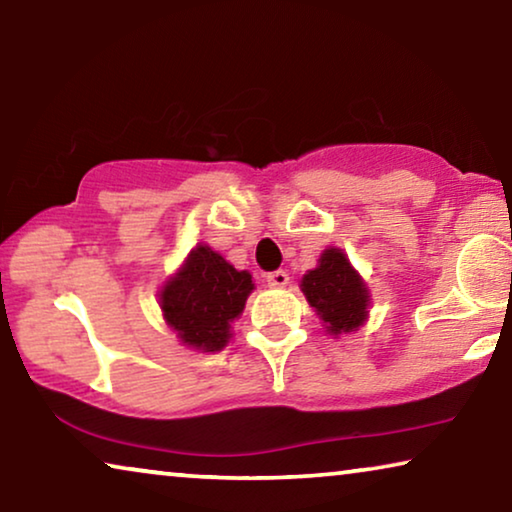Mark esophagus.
Listing matches in <instances>:
<instances>
[{"label": "esophagus", "instance_id": "esophagus-1", "mask_svg": "<svg viewBox=\"0 0 512 512\" xmlns=\"http://www.w3.org/2000/svg\"><path fill=\"white\" fill-rule=\"evenodd\" d=\"M266 282H269V287H285L287 282H289V276H287V271H282V269H278V271H271V273H266Z\"/></svg>", "mask_w": 512, "mask_h": 512}]
</instances>
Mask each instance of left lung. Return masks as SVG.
I'll use <instances>...</instances> for the list:
<instances>
[{
	"label": "left lung",
	"instance_id": "1",
	"mask_svg": "<svg viewBox=\"0 0 512 512\" xmlns=\"http://www.w3.org/2000/svg\"><path fill=\"white\" fill-rule=\"evenodd\" d=\"M301 292L331 335L352 333L368 319L370 292L340 248H326L317 269L301 280Z\"/></svg>",
	"mask_w": 512,
	"mask_h": 512
}]
</instances>
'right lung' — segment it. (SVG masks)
I'll use <instances>...</instances> for the list:
<instances>
[{"mask_svg":"<svg viewBox=\"0 0 512 512\" xmlns=\"http://www.w3.org/2000/svg\"><path fill=\"white\" fill-rule=\"evenodd\" d=\"M253 289L248 271H236L223 255L200 243L160 289V310L183 345L220 352Z\"/></svg>","mask_w":512,"mask_h":512,"instance_id":"add662e5","label":"right lung"}]
</instances>
